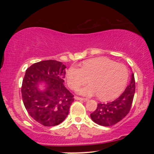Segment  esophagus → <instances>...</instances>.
<instances>
[{"mask_svg":"<svg viewBox=\"0 0 154 154\" xmlns=\"http://www.w3.org/2000/svg\"><path fill=\"white\" fill-rule=\"evenodd\" d=\"M75 98L76 100H82V101H88V99H87V98H80V97H77V96H76Z\"/></svg>","mask_w":154,"mask_h":154,"instance_id":"34e87169","label":"esophagus"}]
</instances>
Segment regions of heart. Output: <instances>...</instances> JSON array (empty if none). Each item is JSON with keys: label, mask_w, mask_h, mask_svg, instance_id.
Segmentation results:
<instances>
[{"label": "heart", "mask_w": 154, "mask_h": 154, "mask_svg": "<svg viewBox=\"0 0 154 154\" xmlns=\"http://www.w3.org/2000/svg\"><path fill=\"white\" fill-rule=\"evenodd\" d=\"M129 77L126 66L107 58H94L85 61L81 68L72 66L66 72L68 86L76 91L88 82L90 85L79 90L84 96L98 95L102 100L116 98L124 91Z\"/></svg>", "instance_id": "1"}]
</instances>
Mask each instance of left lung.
Listing matches in <instances>:
<instances>
[{
  "instance_id": "1",
  "label": "left lung",
  "mask_w": 154,
  "mask_h": 154,
  "mask_svg": "<svg viewBox=\"0 0 154 154\" xmlns=\"http://www.w3.org/2000/svg\"><path fill=\"white\" fill-rule=\"evenodd\" d=\"M135 91L133 73L130 85L118 98L107 103H98V106L91 114L92 120L101 126L110 127L124 119L131 109Z\"/></svg>"
}]
</instances>
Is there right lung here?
I'll use <instances>...</instances> for the list:
<instances>
[{"mask_svg": "<svg viewBox=\"0 0 154 154\" xmlns=\"http://www.w3.org/2000/svg\"><path fill=\"white\" fill-rule=\"evenodd\" d=\"M66 68L60 61L46 60L33 63L26 70L22 85L23 103L29 115L43 126L62 122L75 99L63 85ZM40 82L47 84L44 91L38 90Z\"/></svg>", "mask_w": 154, "mask_h": 154, "instance_id": "1", "label": "right lung"}]
</instances>
